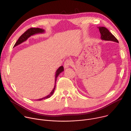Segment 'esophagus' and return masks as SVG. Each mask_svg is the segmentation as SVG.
<instances>
[{"instance_id": "34e87169", "label": "esophagus", "mask_w": 131, "mask_h": 131, "mask_svg": "<svg viewBox=\"0 0 131 131\" xmlns=\"http://www.w3.org/2000/svg\"><path fill=\"white\" fill-rule=\"evenodd\" d=\"M71 64H72V62H71V61L69 60V59H67V60L65 62L64 64V68H68L69 66L70 65H71Z\"/></svg>"}]
</instances>
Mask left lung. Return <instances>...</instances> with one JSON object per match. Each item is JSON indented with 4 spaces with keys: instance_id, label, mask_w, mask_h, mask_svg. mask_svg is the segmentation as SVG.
<instances>
[{
    "instance_id": "1",
    "label": "left lung",
    "mask_w": 131,
    "mask_h": 131,
    "mask_svg": "<svg viewBox=\"0 0 131 131\" xmlns=\"http://www.w3.org/2000/svg\"><path fill=\"white\" fill-rule=\"evenodd\" d=\"M98 28L101 34V39L102 40L113 41L118 43V40L111 32H110L108 29H106V28L103 27H98Z\"/></svg>"
}]
</instances>
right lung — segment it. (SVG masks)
<instances>
[{
	"label": "right lung",
	"instance_id": "obj_1",
	"mask_svg": "<svg viewBox=\"0 0 131 131\" xmlns=\"http://www.w3.org/2000/svg\"><path fill=\"white\" fill-rule=\"evenodd\" d=\"M45 30L42 29H40V28H30L29 29H28L27 31H26L23 34H22L21 36L20 37V38H19V39L18 40V41H17V42L15 43L14 47L20 44L21 43H23V42L26 41L29 37H30L32 35L37 34H39V33H44ZM64 71V67L63 66H61L59 67L57 70L56 71L55 73V85H54V87L53 88V89L52 90V91L50 92V93L47 95V96L43 97L41 99H37L36 100H38V101H41L43 99H47L49 98L50 97H51L52 96V95L53 94L54 90L55 89V87H56V80H57V78L58 76V75L60 74V73H61L62 72H63Z\"/></svg>",
	"mask_w": 131,
	"mask_h": 131
}]
</instances>
